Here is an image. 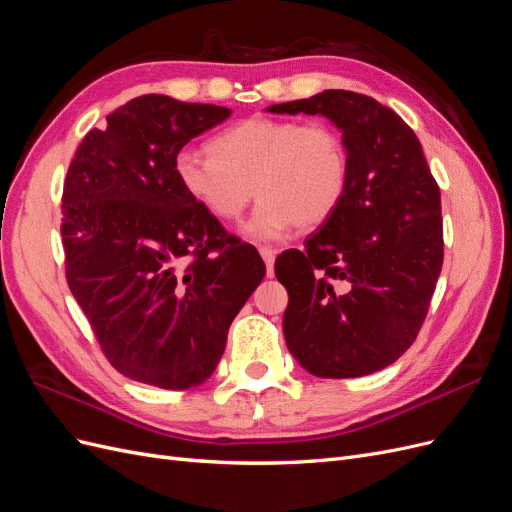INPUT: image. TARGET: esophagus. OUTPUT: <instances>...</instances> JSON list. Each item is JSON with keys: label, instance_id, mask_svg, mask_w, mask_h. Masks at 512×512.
Here are the masks:
<instances>
[{"label": "esophagus", "instance_id": "34e87169", "mask_svg": "<svg viewBox=\"0 0 512 512\" xmlns=\"http://www.w3.org/2000/svg\"><path fill=\"white\" fill-rule=\"evenodd\" d=\"M258 252H260V256H262V260H265V265H267V275L271 277L273 275V262H275V250L273 247H267V245H262V247H258Z\"/></svg>", "mask_w": 512, "mask_h": 512}]
</instances>
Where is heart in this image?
I'll return each instance as SVG.
<instances>
[{
  "label": "heart",
  "mask_w": 512,
  "mask_h": 512,
  "mask_svg": "<svg viewBox=\"0 0 512 512\" xmlns=\"http://www.w3.org/2000/svg\"><path fill=\"white\" fill-rule=\"evenodd\" d=\"M209 153H179L181 190L220 222L239 220L256 192L260 205L245 224L252 239L316 228L346 194L348 151L327 123L250 117L213 136Z\"/></svg>",
  "instance_id": "1"
}]
</instances>
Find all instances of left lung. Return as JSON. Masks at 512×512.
I'll return each mask as SVG.
<instances>
[{
  "label": "left lung",
  "instance_id": "8db88e82",
  "mask_svg": "<svg viewBox=\"0 0 512 512\" xmlns=\"http://www.w3.org/2000/svg\"><path fill=\"white\" fill-rule=\"evenodd\" d=\"M267 111L322 115L342 130L348 185L337 211L286 250V346L318 378H359L395 363L421 331L442 271V207L423 147L374 98L327 89Z\"/></svg>",
  "mask_w": 512,
  "mask_h": 512
}]
</instances>
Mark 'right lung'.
Listing matches in <instances>:
<instances>
[{
    "mask_svg": "<svg viewBox=\"0 0 512 512\" xmlns=\"http://www.w3.org/2000/svg\"><path fill=\"white\" fill-rule=\"evenodd\" d=\"M230 108L149 94L87 132L61 196L66 280L119 374L185 391L218 367L265 277L256 247L181 190L179 151Z\"/></svg>",
    "mask_w": 512,
    "mask_h": 512,
    "instance_id": "add662e5",
    "label": "right lung"
}]
</instances>
